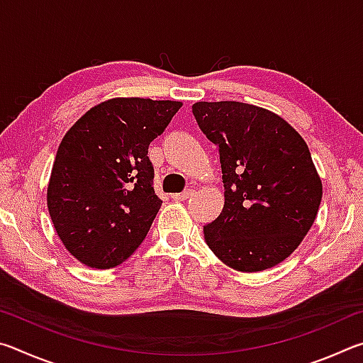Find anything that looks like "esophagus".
I'll list each match as a JSON object with an SVG mask.
<instances>
[{"label": "esophagus", "mask_w": 363, "mask_h": 363, "mask_svg": "<svg viewBox=\"0 0 363 363\" xmlns=\"http://www.w3.org/2000/svg\"><path fill=\"white\" fill-rule=\"evenodd\" d=\"M192 195H194V190L192 189H187V190H184V192H181V194H174L173 195V200L184 201V200H189Z\"/></svg>", "instance_id": "1"}]
</instances>
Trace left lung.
<instances>
[{
    "label": "left lung",
    "mask_w": 363,
    "mask_h": 363,
    "mask_svg": "<svg viewBox=\"0 0 363 363\" xmlns=\"http://www.w3.org/2000/svg\"><path fill=\"white\" fill-rule=\"evenodd\" d=\"M192 113L218 147L224 208L203 225L225 266L259 272L286 259L314 224L322 200L304 139L266 108L235 101L196 102Z\"/></svg>",
    "instance_id": "8db88e82"
}]
</instances>
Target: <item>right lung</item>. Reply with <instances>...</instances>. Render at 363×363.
I'll return each mask as SVG.
<instances>
[{
	"label": "right lung",
	"instance_id": "1",
	"mask_svg": "<svg viewBox=\"0 0 363 363\" xmlns=\"http://www.w3.org/2000/svg\"><path fill=\"white\" fill-rule=\"evenodd\" d=\"M181 107L118 97L88 110L67 131L49 179L48 210L79 262L112 269L144 242L162 206L149 145Z\"/></svg>",
	"mask_w": 363,
	"mask_h": 363
}]
</instances>
